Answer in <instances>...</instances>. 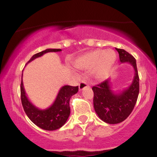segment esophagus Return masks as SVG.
I'll return each instance as SVG.
<instances>
[{"mask_svg":"<svg viewBox=\"0 0 157 157\" xmlns=\"http://www.w3.org/2000/svg\"><path fill=\"white\" fill-rule=\"evenodd\" d=\"M89 84L87 83V82H86V80H82L80 82V83L79 84V89H80V91H82V90H83L85 88L89 87Z\"/></svg>","mask_w":157,"mask_h":157,"instance_id":"esophagus-1","label":"esophagus"}]
</instances>
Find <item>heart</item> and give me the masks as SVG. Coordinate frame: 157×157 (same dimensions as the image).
<instances>
[{
  "mask_svg": "<svg viewBox=\"0 0 157 157\" xmlns=\"http://www.w3.org/2000/svg\"><path fill=\"white\" fill-rule=\"evenodd\" d=\"M116 60V54L112 50L97 49L85 53L74 62L80 69L93 68L92 74L96 79L102 80L109 75Z\"/></svg>",
  "mask_w": 157,
  "mask_h": 157,
  "instance_id": "obj_1",
  "label": "heart"
}]
</instances>
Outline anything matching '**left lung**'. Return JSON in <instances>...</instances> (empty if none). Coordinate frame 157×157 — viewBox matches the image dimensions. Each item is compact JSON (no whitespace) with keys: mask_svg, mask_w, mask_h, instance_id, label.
<instances>
[{"mask_svg":"<svg viewBox=\"0 0 157 157\" xmlns=\"http://www.w3.org/2000/svg\"><path fill=\"white\" fill-rule=\"evenodd\" d=\"M121 63H128L134 69V77L127 89L115 93L111 89L110 79L93 86L94 108L102 121L109 124H117L125 120L134 109L140 92V79L136 59L128 52L117 48Z\"/></svg>","mask_w":157,"mask_h":157,"instance_id":"left-lung-1","label":"left lung"}]
</instances>
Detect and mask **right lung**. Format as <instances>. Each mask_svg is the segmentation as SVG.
<instances>
[{
	"instance_id": "right-lung-1",
	"label": "right lung",
	"mask_w": 157,
	"mask_h": 157,
	"mask_svg": "<svg viewBox=\"0 0 157 157\" xmlns=\"http://www.w3.org/2000/svg\"><path fill=\"white\" fill-rule=\"evenodd\" d=\"M61 52L60 48H47L31 57L27 63L48 52ZM23 77V74H22ZM78 86H64L60 89L53 104L46 109H39L29 100L23 87L21 83V97L25 113L30 120L40 128L46 131H55L60 128L67 121L70 115L69 100L71 96L77 93Z\"/></svg>"
}]
</instances>
